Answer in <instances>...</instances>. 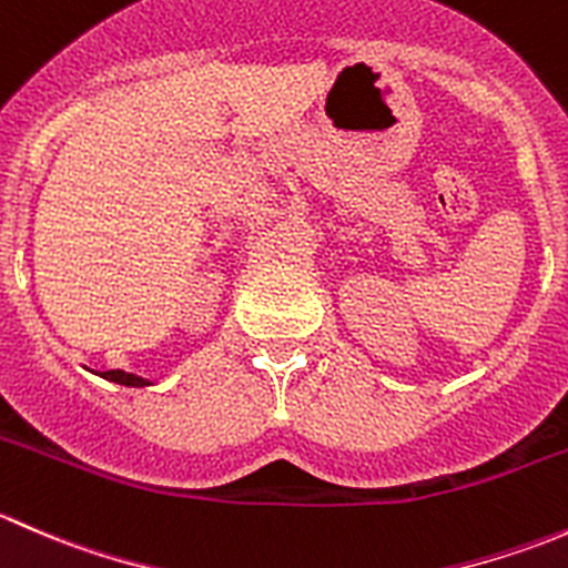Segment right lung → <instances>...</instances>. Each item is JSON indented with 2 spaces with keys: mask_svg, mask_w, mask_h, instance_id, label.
Here are the masks:
<instances>
[{
  "mask_svg": "<svg viewBox=\"0 0 568 568\" xmlns=\"http://www.w3.org/2000/svg\"><path fill=\"white\" fill-rule=\"evenodd\" d=\"M101 376H104L106 382H114V385H123V387H151L153 385V382L142 379V376L125 374V371H104Z\"/></svg>",
  "mask_w": 568,
  "mask_h": 568,
  "instance_id": "obj_1",
  "label": "right lung"
}]
</instances>
